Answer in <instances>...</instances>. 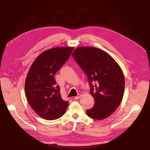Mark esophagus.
<instances>
[{
  "mask_svg": "<svg viewBox=\"0 0 150 150\" xmlns=\"http://www.w3.org/2000/svg\"><path fill=\"white\" fill-rule=\"evenodd\" d=\"M80 97H81V94H78L77 95V96H76V97H74V99L75 100H77V99H78V98H80Z\"/></svg>",
  "mask_w": 150,
  "mask_h": 150,
  "instance_id": "obj_1",
  "label": "esophagus"
}]
</instances>
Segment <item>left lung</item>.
<instances>
[{"label": "left lung", "mask_w": 150, "mask_h": 150, "mask_svg": "<svg viewBox=\"0 0 150 150\" xmlns=\"http://www.w3.org/2000/svg\"><path fill=\"white\" fill-rule=\"evenodd\" d=\"M72 56L87 75L95 100L93 107L86 114L93 119H106L115 111L123 97L125 77L122 69L111 55L96 47H78Z\"/></svg>", "instance_id": "obj_1"}]
</instances>
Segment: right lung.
Masks as SVG:
<instances>
[{
  "mask_svg": "<svg viewBox=\"0 0 150 150\" xmlns=\"http://www.w3.org/2000/svg\"><path fill=\"white\" fill-rule=\"evenodd\" d=\"M74 47H58L41 53L31 66L25 83L27 101L33 111L45 120L64 114L69 102L63 100L54 75L69 58Z\"/></svg>",
  "mask_w": 150,
  "mask_h": 150,
  "instance_id": "add662e5",
  "label": "right lung"
}]
</instances>
